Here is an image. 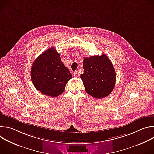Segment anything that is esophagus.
I'll return each mask as SVG.
<instances>
[{"mask_svg": "<svg viewBox=\"0 0 154 154\" xmlns=\"http://www.w3.org/2000/svg\"><path fill=\"white\" fill-rule=\"evenodd\" d=\"M79 75H80V72L78 71H75L74 73V75L75 77H79Z\"/></svg>", "mask_w": 154, "mask_h": 154, "instance_id": "esophagus-1", "label": "esophagus"}]
</instances>
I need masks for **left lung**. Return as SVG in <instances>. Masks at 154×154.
Instances as JSON below:
<instances>
[{
  "label": "left lung",
  "mask_w": 154,
  "mask_h": 154,
  "mask_svg": "<svg viewBox=\"0 0 154 154\" xmlns=\"http://www.w3.org/2000/svg\"><path fill=\"white\" fill-rule=\"evenodd\" d=\"M84 73L80 75L85 91L92 97L102 99L113 90L116 72L113 65L105 54L84 58Z\"/></svg>",
  "instance_id": "left-lung-1"
}]
</instances>
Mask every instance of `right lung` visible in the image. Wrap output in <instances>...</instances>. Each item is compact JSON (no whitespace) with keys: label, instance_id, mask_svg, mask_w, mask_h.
I'll use <instances>...</instances> for the list:
<instances>
[{"label":"right lung","instance_id":"right-lung-1","mask_svg":"<svg viewBox=\"0 0 154 154\" xmlns=\"http://www.w3.org/2000/svg\"><path fill=\"white\" fill-rule=\"evenodd\" d=\"M30 72L35 88L52 97L62 94L66 85L72 78L54 48H49L34 61Z\"/></svg>","mask_w":154,"mask_h":154}]
</instances>
